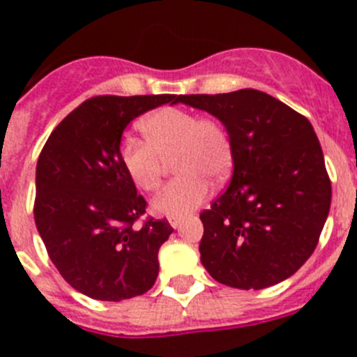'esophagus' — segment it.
<instances>
[{
    "mask_svg": "<svg viewBox=\"0 0 357 357\" xmlns=\"http://www.w3.org/2000/svg\"><path fill=\"white\" fill-rule=\"evenodd\" d=\"M168 222H169V225L173 227V229H178V227L182 225V218L181 216H169Z\"/></svg>",
    "mask_w": 357,
    "mask_h": 357,
    "instance_id": "34e87169",
    "label": "esophagus"
}]
</instances>
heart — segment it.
<instances>
[{"instance_id":"1","label":"heart","mask_w":357,"mask_h":357,"mask_svg":"<svg viewBox=\"0 0 357 357\" xmlns=\"http://www.w3.org/2000/svg\"><path fill=\"white\" fill-rule=\"evenodd\" d=\"M144 139L125 137L119 144L123 169L137 188L153 191L162 176V159L173 157L178 173L153 198V211L184 216L202 206L211 193V181L223 182L232 169L229 132L214 118H200L176 107L151 112L141 121Z\"/></svg>"}]
</instances>
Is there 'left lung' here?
Masks as SVG:
<instances>
[{"label": "left lung", "instance_id": "1", "mask_svg": "<svg viewBox=\"0 0 357 357\" xmlns=\"http://www.w3.org/2000/svg\"><path fill=\"white\" fill-rule=\"evenodd\" d=\"M229 132L234 172L200 214V259L209 275L239 289L279 284L311 257L331 207V181L307 118L255 89L181 94Z\"/></svg>", "mask_w": 357, "mask_h": 357}]
</instances>
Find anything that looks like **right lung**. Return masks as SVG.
Wrapping results in <instances>:
<instances>
[{
    "instance_id": "obj_1",
    "label": "right lung",
    "mask_w": 357,
    "mask_h": 357,
    "mask_svg": "<svg viewBox=\"0 0 357 357\" xmlns=\"http://www.w3.org/2000/svg\"><path fill=\"white\" fill-rule=\"evenodd\" d=\"M176 94L94 96L69 112L37 160L33 216L50 259L68 284L96 301L143 295L159 275V248L173 227L146 218V200L123 169L128 123L175 103Z\"/></svg>"
}]
</instances>
